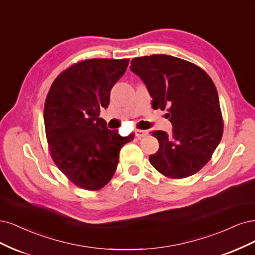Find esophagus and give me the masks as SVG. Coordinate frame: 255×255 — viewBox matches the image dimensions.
<instances>
[{"instance_id": "esophagus-1", "label": "esophagus", "mask_w": 255, "mask_h": 255, "mask_svg": "<svg viewBox=\"0 0 255 255\" xmlns=\"http://www.w3.org/2000/svg\"><path fill=\"white\" fill-rule=\"evenodd\" d=\"M134 133H135V136L136 137H143V136H145V135H147V131L146 130H141V129H136L135 131H134Z\"/></svg>"}]
</instances>
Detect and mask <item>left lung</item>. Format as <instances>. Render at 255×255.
Returning <instances> with one entry per match:
<instances>
[{
	"label": "left lung",
	"instance_id": "left-lung-1",
	"mask_svg": "<svg viewBox=\"0 0 255 255\" xmlns=\"http://www.w3.org/2000/svg\"><path fill=\"white\" fill-rule=\"evenodd\" d=\"M130 70L143 80L153 109L166 110L172 132L152 131L158 151L151 165L171 179L190 177L211 158L224 132L216 87L198 65L168 55L133 58Z\"/></svg>",
	"mask_w": 255,
	"mask_h": 255
}]
</instances>
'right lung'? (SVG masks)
Here are the masks:
<instances>
[{"instance_id": "1", "label": "right lung", "mask_w": 255, "mask_h": 255, "mask_svg": "<svg viewBox=\"0 0 255 255\" xmlns=\"http://www.w3.org/2000/svg\"><path fill=\"white\" fill-rule=\"evenodd\" d=\"M128 63L105 58L77 62L57 76L47 93L43 118L48 150L64 176L84 190H101L110 181L121 148L134 137L109 130L100 118Z\"/></svg>"}]
</instances>
